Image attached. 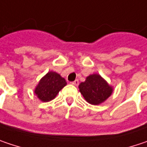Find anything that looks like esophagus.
Listing matches in <instances>:
<instances>
[{"mask_svg":"<svg viewBox=\"0 0 147 147\" xmlns=\"http://www.w3.org/2000/svg\"><path fill=\"white\" fill-rule=\"evenodd\" d=\"M71 84H72L73 86H76L79 85V81H78V80H76V81H74V82H71Z\"/></svg>","mask_w":147,"mask_h":147,"instance_id":"1","label":"esophagus"}]
</instances>
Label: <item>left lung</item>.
Returning a JSON list of instances; mask_svg holds the SVG:
<instances>
[{
	"instance_id": "1",
	"label": "left lung",
	"mask_w": 147,
	"mask_h": 147,
	"mask_svg": "<svg viewBox=\"0 0 147 147\" xmlns=\"http://www.w3.org/2000/svg\"><path fill=\"white\" fill-rule=\"evenodd\" d=\"M79 89L86 100L92 105H99L112 93V87L98 74L87 76L79 85Z\"/></svg>"
}]
</instances>
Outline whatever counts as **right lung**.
<instances>
[{"instance_id": "1", "label": "right lung", "mask_w": 147, "mask_h": 147, "mask_svg": "<svg viewBox=\"0 0 147 147\" xmlns=\"http://www.w3.org/2000/svg\"><path fill=\"white\" fill-rule=\"evenodd\" d=\"M65 85L66 82L64 78L56 72L50 71L41 78L35 93L40 100L47 102L54 99Z\"/></svg>"}]
</instances>
